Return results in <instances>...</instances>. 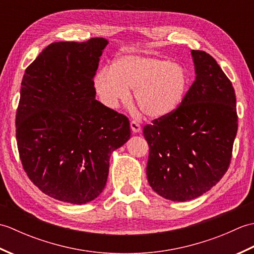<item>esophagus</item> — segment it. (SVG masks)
I'll use <instances>...</instances> for the list:
<instances>
[{
  "mask_svg": "<svg viewBox=\"0 0 254 254\" xmlns=\"http://www.w3.org/2000/svg\"><path fill=\"white\" fill-rule=\"evenodd\" d=\"M130 126H131V130L133 133H138L139 131H141V126H139L138 122L131 121Z\"/></svg>",
  "mask_w": 254,
  "mask_h": 254,
  "instance_id": "esophagus-1",
  "label": "esophagus"
}]
</instances>
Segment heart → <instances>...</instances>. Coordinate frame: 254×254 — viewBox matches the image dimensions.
Masks as SVG:
<instances>
[{
  "label": "heart",
  "mask_w": 254,
  "mask_h": 254,
  "mask_svg": "<svg viewBox=\"0 0 254 254\" xmlns=\"http://www.w3.org/2000/svg\"><path fill=\"white\" fill-rule=\"evenodd\" d=\"M95 88L101 101L115 108L130 98L134 90L136 105L150 118H161L174 112L185 98L188 76L183 67L168 59L124 56L97 73Z\"/></svg>",
  "instance_id": "1"
}]
</instances>
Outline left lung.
Masks as SVG:
<instances>
[{
	"label": "left lung",
	"instance_id": "left-lung-1",
	"mask_svg": "<svg viewBox=\"0 0 254 254\" xmlns=\"http://www.w3.org/2000/svg\"><path fill=\"white\" fill-rule=\"evenodd\" d=\"M195 80L181 105L143 128L153 190L185 202L210 190L228 170L238 130L230 79L205 51L192 50Z\"/></svg>",
	"mask_w": 254,
	"mask_h": 254
}]
</instances>
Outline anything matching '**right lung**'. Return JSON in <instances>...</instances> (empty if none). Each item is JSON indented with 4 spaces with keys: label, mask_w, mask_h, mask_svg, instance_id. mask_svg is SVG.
<instances>
[{
    "label": "right lung",
    "mask_w": 254,
    "mask_h": 254,
    "mask_svg": "<svg viewBox=\"0 0 254 254\" xmlns=\"http://www.w3.org/2000/svg\"><path fill=\"white\" fill-rule=\"evenodd\" d=\"M108 45L53 42L26 68L16 111L19 158L31 182L59 201L85 204L105 189L109 159L131 135L128 119L95 99Z\"/></svg>",
    "instance_id": "obj_1"
}]
</instances>
